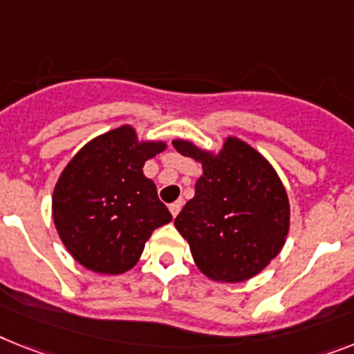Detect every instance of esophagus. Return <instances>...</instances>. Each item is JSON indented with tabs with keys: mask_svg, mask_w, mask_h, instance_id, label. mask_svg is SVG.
Wrapping results in <instances>:
<instances>
[{
	"mask_svg": "<svg viewBox=\"0 0 354 354\" xmlns=\"http://www.w3.org/2000/svg\"><path fill=\"white\" fill-rule=\"evenodd\" d=\"M180 208H183V201H175V203L170 204V213L174 215V217H177L180 212Z\"/></svg>",
	"mask_w": 354,
	"mask_h": 354,
	"instance_id": "esophagus-1",
	"label": "esophagus"
}]
</instances>
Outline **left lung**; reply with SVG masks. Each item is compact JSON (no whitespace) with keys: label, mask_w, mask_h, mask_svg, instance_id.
Returning a JSON list of instances; mask_svg holds the SVG:
<instances>
[{"label":"left lung","mask_w":354,"mask_h":354,"mask_svg":"<svg viewBox=\"0 0 354 354\" xmlns=\"http://www.w3.org/2000/svg\"><path fill=\"white\" fill-rule=\"evenodd\" d=\"M174 146L203 162L195 197L175 218L198 270L217 282H242L261 273L289 232V201L279 175L235 137H227L217 156L183 139Z\"/></svg>","instance_id":"left-lung-1"}]
</instances>
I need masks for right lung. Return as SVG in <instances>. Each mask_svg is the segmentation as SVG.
<instances>
[{
	"label": "right lung",
	"instance_id": "1",
	"mask_svg": "<svg viewBox=\"0 0 354 354\" xmlns=\"http://www.w3.org/2000/svg\"><path fill=\"white\" fill-rule=\"evenodd\" d=\"M165 142H139L128 124L77 151L55 184L52 213L61 241L84 268L119 275L137 264L151 232L171 221L142 166Z\"/></svg>",
	"mask_w": 354,
	"mask_h": 354
}]
</instances>
